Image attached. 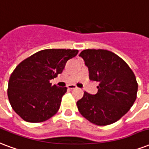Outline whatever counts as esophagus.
<instances>
[{"label": "esophagus", "instance_id": "obj_1", "mask_svg": "<svg viewBox=\"0 0 149 149\" xmlns=\"http://www.w3.org/2000/svg\"><path fill=\"white\" fill-rule=\"evenodd\" d=\"M68 88L69 89H76L77 86H76L75 85H72V84H70V85H68Z\"/></svg>", "mask_w": 149, "mask_h": 149}]
</instances>
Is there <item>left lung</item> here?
<instances>
[{
    "mask_svg": "<svg viewBox=\"0 0 149 149\" xmlns=\"http://www.w3.org/2000/svg\"><path fill=\"white\" fill-rule=\"evenodd\" d=\"M89 69V79L99 83L95 95L85 92L77 106L92 123L106 126L128 112L137 98V82L123 60L104 49H86L79 54Z\"/></svg>",
    "mask_w": 149,
    "mask_h": 149,
    "instance_id": "8db88e82",
    "label": "left lung"
}]
</instances>
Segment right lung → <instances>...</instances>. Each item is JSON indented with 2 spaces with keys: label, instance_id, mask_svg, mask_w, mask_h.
<instances>
[{
  "label": "right lung",
  "instance_id": "obj_1",
  "mask_svg": "<svg viewBox=\"0 0 149 149\" xmlns=\"http://www.w3.org/2000/svg\"><path fill=\"white\" fill-rule=\"evenodd\" d=\"M76 49H45L20 63L10 76L8 97L13 110L30 123L45 121L60 108L67 87L52 86Z\"/></svg>",
  "mask_w": 149,
  "mask_h": 149
}]
</instances>
